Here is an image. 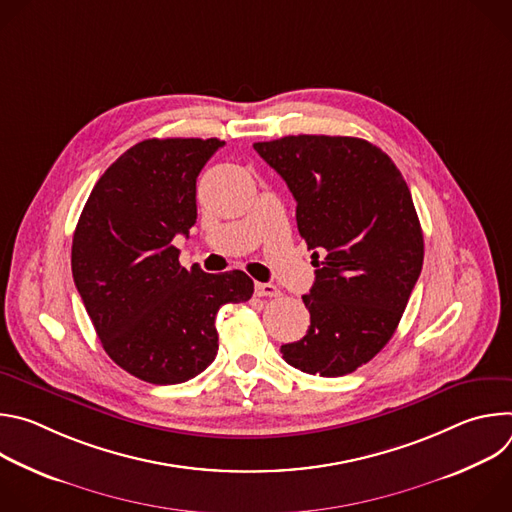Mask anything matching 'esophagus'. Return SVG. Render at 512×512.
Segmentation results:
<instances>
[{
    "label": "esophagus",
    "mask_w": 512,
    "mask_h": 512,
    "mask_svg": "<svg viewBox=\"0 0 512 512\" xmlns=\"http://www.w3.org/2000/svg\"><path fill=\"white\" fill-rule=\"evenodd\" d=\"M255 294L259 298H277L279 289L273 283H255Z\"/></svg>",
    "instance_id": "34e87169"
}]
</instances>
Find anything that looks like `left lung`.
<instances>
[{"label":"left lung","instance_id":"8db88e82","mask_svg":"<svg viewBox=\"0 0 512 512\" xmlns=\"http://www.w3.org/2000/svg\"><path fill=\"white\" fill-rule=\"evenodd\" d=\"M253 148L294 194L298 231L316 257V281L302 298L310 328L279 350L302 373L348 375L391 340L421 273L411 192L367 139L287 135Z\"/></svg>","mask_w":512,"mask_h":512}]
</instances>
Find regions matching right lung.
Instances as JSON below:
<instances>
[{
    "instance_id": "obj_1",
    "label": "right lung",
    "mask_w": 512,
    "mask_h": 512,
    "mask_svg": "<svg viewBox=\"0 0 512 512\" xmlns=\"http://www.w3.org/2000/svg\"><path fill=\"white\" fill-rule=\"evenodd\" d=\"M225 141L135 143L95 184L72 237V277L111 360L152 385H176L214 360L216 312L253 296L239 271L180 265L172 245L196 223V178Z\"/></svg>"
}]
</instances>
